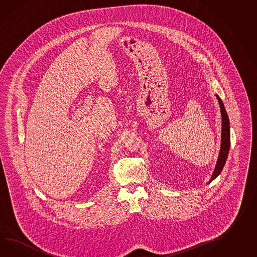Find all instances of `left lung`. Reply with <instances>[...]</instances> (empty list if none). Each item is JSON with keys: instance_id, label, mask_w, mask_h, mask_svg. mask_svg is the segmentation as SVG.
I'll return each instance as SVG.
<instances>
[{"instance_id": "8db88e82", "label": "left lung", "mask_w": 257, "mask_h": 257, "mask_svg": "<svg viewBox=\"0 0 257 257\" xmlns=\"http://www.w3.org/2000/svg\"><path fill=\"white\" fill-rule=\"evenodd\" d=\"M217 100L219 102L220 111H221V117H222V131H221V147H220L219 155L217 162L215 164V167L213 170V175L211 176V179L209 180V183L214 180L222 170L225 166V161L228 156L229 152V148H230V126H229V119L227 113L225 111V106L223 102L221 100L218 94H215Z\"/></svg>"}]
</instances>
